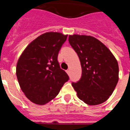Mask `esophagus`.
<instances>
[{
  "label": "esophagus",
  "instance_id": "obj_1",
  "mask_svg": "<svg viewBox=\"0 0 130 130\" xmlns=\"http://www.w3.org/2000/svg\"><path fill=\"white\" fill-rule=\"evenodd\" d=\"M66 73H68V74H70V70H69V69H68V70H66Z\"/></svg>",
  "mask_w": 130,
  "mask_h": 130
}]
</instances>
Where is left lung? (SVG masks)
I'll list each match as a JSON object with an SVG mask.
<instances>
[{
    "label": "left lung",
    "instance_id": "obj_1",
    "mask_svg": "<svg viewBox=\"0 0 130 130\" xmlns=\"http://www.w3.org/2000/svg\"><path fill=\"white\" fill-rule=\"evenodd\" d=\"M69 42L77 53L82 69L81 79L72 86L86 104L97 105L106 101L118 81L119 67L111 52L90 36L74 34Z\"/></svg>",
    "mask_w": 130,
    "mask_h": 130
}]
</instances>
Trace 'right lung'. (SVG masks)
Listing matches in <instances>:
<instances>
[{
  "instance_id": "right-lung-1",
  "label": "right lung",
  "mask_w": 130,
  "mask_h": 130,
  "mask_svg": "<svg viewBox=\"0 0 130 130\" xmlns=\"http://www.w3.org/2000/svg\"><path fill=\"white\" fill-rule=\"evenodd\" d=\"M67 37L59 32L44 33L30 42L19 59L16 67L19 84L25 96L34 103H47L69 80L57 61Z\"/></svg>"
}]
</instances>
